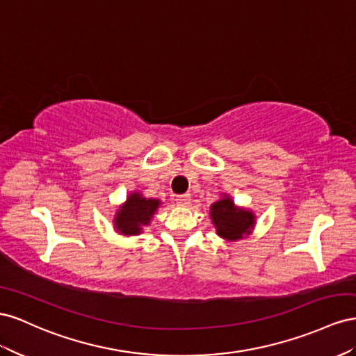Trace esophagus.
<instances>
[{
  "label": "esophagus",
  "instance_id": "1",
  "mask_svg": "<svg viewBox=\"0 0 356 356\" xmlns=\"http://www.w3.org/2000/svg\"><path fill=\"white\" fill-rule=\"evenodd\" d=\"M191 202V195L189 194H184V195H177L176 197V204L181 206V207H186Z\"/></svg>",
  "mask_w": 356,
  "mask_h": 356
}]
</instances>
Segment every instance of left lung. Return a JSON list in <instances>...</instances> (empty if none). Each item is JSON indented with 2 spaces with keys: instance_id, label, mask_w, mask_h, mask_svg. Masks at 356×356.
<instances>
[{
  "instance_id": "left-lung-1",
  "label": "left lung",
  "mask_w": 356,
  "mask_h": 356,
  "mask_svg": "<svg viewBox=\"0 0 356 356\" xmlns=\"http://www.w3.org/2000/svg\"><path fill=\"white\" fill-rule=\"evenodd\" d=\"M210 218L216 228L218 236L236 241L248 236L255 225V215L252 211L234 206L228 195L213 202L210 207Z\"/></svg>"
}]
</instances>
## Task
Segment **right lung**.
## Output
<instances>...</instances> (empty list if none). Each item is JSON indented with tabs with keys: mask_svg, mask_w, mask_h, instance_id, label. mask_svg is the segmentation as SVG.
<instances>
[{
	"mask_svg": "<svg viewBox=\"0 0 356 356\" xmlns=\"http://www.w3.org/2000/svg\"><path fill=\"white\" fill-rule=\"evenodd\" d=\"M161 204L159 200L145 198L138 192H133L127 198L125 204L122 206L115 215V228L124 236H137L149 225L150 219L154 218L155 211Z\"/></svg>",
	"mask_w": 356,
	"mask_h": 356,
	"instance_id": "add662e5",
	"label": "right lung"
}]
</instances>
